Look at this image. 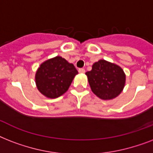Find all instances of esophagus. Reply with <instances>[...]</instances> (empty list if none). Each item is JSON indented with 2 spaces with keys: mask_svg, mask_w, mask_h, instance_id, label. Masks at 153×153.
Returning a JSON list of instances; mask_svg holds the SVG:
<instances>
[{
  "mask_svg": "<svg viewBox=\"0 0 153 153\" xmlns=\"http://www.w3.org/2000/svg\"><path fill=\"white\" fill-rule=\"evenodd\" d=\"M79 73H82V74H83V73H85V69H84V68H79Z\"/></svg>",
  "mask_w": 153,
  "mask_h": 153,
  "instance_id": "1",
  "label": "esophagus"
}]
</instances>
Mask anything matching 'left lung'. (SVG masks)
Masks as SVG:
<instances>
[{
  "instance_id": "obj_1",
  "label": "left lung",
  "mask_w": 153,
  "mask_h": 153,
  "mask_svg": "<svg viewBox=\"0 0 153 153\" xmlns=\"http://www.w3.org/2000/svg\"><path fill=\"white\" fill-rule=\"evenodd\" d=\"M89 84L94 94L102 99H113L119 95L126 82L123 70L105 60H99L86 72Z\"/></svg>"
}]
</instances>
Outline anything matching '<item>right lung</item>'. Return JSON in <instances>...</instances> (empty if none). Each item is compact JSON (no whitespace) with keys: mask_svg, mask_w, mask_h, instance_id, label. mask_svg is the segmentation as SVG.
I'll return each instance as SVG.
<instances>
[{"mask_svg":"<svg viewBox=\"0 0 153 153\" xmlns=\"http://www.w3.org/2000/svg\"><path fill=\"white\" fill-rule=\"evenodd\" d=\"M77 74L74 65L56 56L40 65L36 74V83L40 93L48 98H55L68 90Z\"/></svg>","mask_w":153,"mask_h":153,"instance_id":"right-lung-1","label":"right lung"}]
</instances>
